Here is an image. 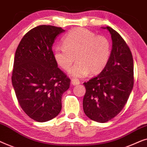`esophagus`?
I'll return each mask as SVG.
<instances>
[{
    "instance_id": "34e87169",
    "label": "esophagus",
    "mask_w": 147,
    "mask_h": 147,
    "mask_svg": "<svg viewBox=\"0 0 147 147\" xmlns=\"http://www.w3.org/2000/svg\"><path fill=\"white\" fill-rule=\"evenodd\" d=\"M71 84L73 86H77L78 84H80V80L78 79H72L71 80Z\"/></svg>"
}]
</instances>
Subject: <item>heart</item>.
<instances>
[{"instance_id": "b5f03b06", "label": "heart", "mask_w": 147, "mask_h": 147, "mask_svg": "<svg viewBox=\"0 0 147 147\" xmlns=\"http://www.w3.org/2000/svg\"><path fill=\"white\" fill-rule=\"evenodd\" d=\"M63 46L54 50V59L62 69L68 71L76 56L78 61L69 71L73 77L84 78L90 72L98 74L109 61L111 42L104 36L96 35L84 28L72 29L63 37Z\"/></svg>"}]
</instances>
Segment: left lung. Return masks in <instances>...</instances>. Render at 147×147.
Listing matches in <instances>:
<instances>
[{
  "label": "left lung",
  "mask_w": 147,
  "mask_h": 147,
  "mask_svg": "<svg viewBox=\"0 0 147 147\" xmlns=\"http://www.w3.org/2000/svg\"><path fill=\"white\" fill-rule=\"evenodd\" d=\"M112 47L110 60L99 75L84 82V113L94 121L104 123L120 113L134 84V63L131 51L121 36L110 27Z\"/></svg>",
  "instance_id": "8db88e82"
}]
</instances>
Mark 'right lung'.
<instances>
[{
	"instance_id": "add662e5",
	"label": "right lung",
	"mask_w": 147,
	"mask_h": 147,
	"mask_svg": "<svg viewBox=\"0 0 147 147\" xmlns=\"http://www.w3.org/2000/svg\"><path fill=\"white\" fill-rule=\"evenodd\" d=\"M65 30L37 26L25 34L16 50L12 84L23 111L34 120L49 121L61 110V97L70 80L56 63L52 47Z\"/></svg>"
}]
</instances>
